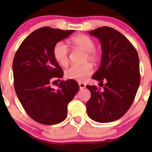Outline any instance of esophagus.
Instances as JSON below:
<instances>
[{
  "mask_svg": "<svg viewBox=\"0 0 152 152\" xmlns=\"http://www.w3.org/2000/svg\"><path fill=\"white\" fill-rule=\"evenodd\" d=\"M78 85H79L80 89H83V88H84L86 87V84L83 83H78Z\"/></svg>",
  "mask_w": 152,
  "mask_h": 152,
  "instance_id": "34e87169",
  "label": "esophagus"
}]
</instances>
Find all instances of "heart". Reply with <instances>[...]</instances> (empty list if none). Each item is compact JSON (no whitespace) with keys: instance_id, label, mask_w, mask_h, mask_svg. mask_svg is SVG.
Listing matches in <instances>:
<instances>
[{"instance_id":"b5f03b06","label":"heart","mask_w":152,"mask_h":152,"mask_svg":"<svg viewBox=\"0 0 152 152\" xmlns=\"http://www.w3.org/2000/svg\"><path fill=\"white\" fill-rule=\"evenodd\" d=\"M75 46L79 47L87 52V60L91 62H96L99 60V54L94 50L95 43L92 38L84 34H78L71 39ZM53 54L55 60L60 65L65 66L69 63V47L63 41L56 43L53 47ZM93 73V67L89 64L83 66L73 65L65 71L66 77L69 79L84 81L88 76Z\"/></svg>"}]
</instances>
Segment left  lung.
I'll use <instances>...</instances> for the list:
<instances>
[{"instance_id":"obj_1","label":"left lung","mask_w":152,"mask_h":152,"mask_svg":"<svg viewBox=\"0 0 152 152\" xmlns=\"http://www.w3.org/2000/svg\"><path fill=\"white\" fill-rule=\"evenodd\" d=\"M102 44L101 65L92 78L105 82L102 91L86 86L91 98L86 103L88 116L99 123L119 119L133 103L140 83L139 59L133 45L118 31L103 26L89 31Z\"/></svg>"}]
</instances>
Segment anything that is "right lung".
Returning <instances> with one entry per match:
<instances>
[{"label": "right lung", "instance_id": "add662e5", "mask_svg": "<svg viewBox=\"0 0 152 152\" xmlns=\"http://www.w3.org/2000/svg\"><path fill=\"white\" fill-rule=\"evenodd\" d=\"M74 31L38 28L24 39L15 54L13 74L15 93L28 116L42 124L53 125L64 121L68 104L79 89L77 82L72 79L61 81L57 90L50 85L56 78L60 81L64 75L53 57V47Z\"/></svg>", "mask_w": 152, "mask_h": 152}]
</instances>
